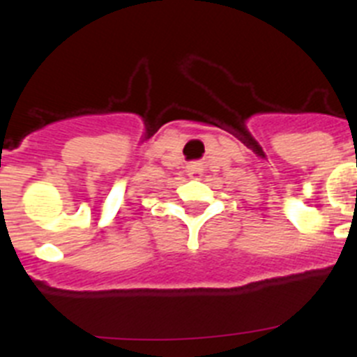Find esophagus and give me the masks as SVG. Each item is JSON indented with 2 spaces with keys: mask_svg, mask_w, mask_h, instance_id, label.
I'll return each mask as SVG.
<instances>
[{
  "mask_svg": "<svg viewBox=\"0 0 357 357\" xmlns=\"http://www.w3.org/2000/svg\"><path fill=\"white\" fill-rule=\"evenodd\" d=\"M188 173H189V176H191V178H202V175H204V168H202V164L195 162V164H191V166H189Z\"/></svg>",
  "mask_w": 357,
  "mask_h": 357,
  "instance_id": "obj_1",
  "label": "esophagus"
}]
</instances>
